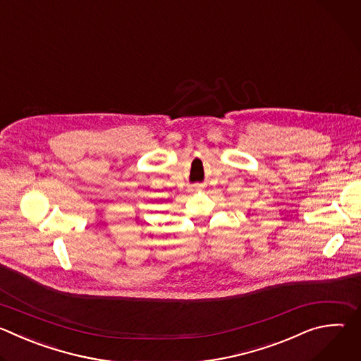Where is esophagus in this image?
Masks as SVG:
<instances>
[{
  "label": "esophagus",
  "instance_id": "34e87169",
  "mask_svg": "<svg viewBox=\"0 0 361 361\" xmlns=\"http://www.w3.org/2000/svg\"><path fill=\"white\" fill-rule=\"evenodd\" d=\"M200 188H201L200 185H194V187H192V191H197V190H200Z\"/></svg>",
  "mask_w": 361,
  "mask_h": 361
}]
</instances>
